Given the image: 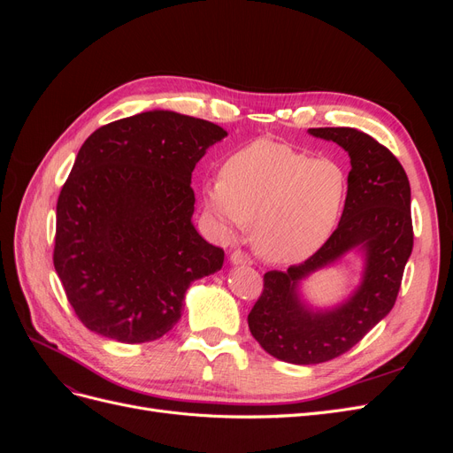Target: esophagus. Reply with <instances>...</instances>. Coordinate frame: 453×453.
Masks as SVG:
<instances>
[{
  "instance_id": "34e87169",
  "label": "esophagus",
  "mask_w": 453,
  "mask_h": 453,
  "mask_svg": "<svg viewBox=\"0 0 453 453\" xmlns=\"http://www.w3.org/2000/svg\"><path fill=\"white\" fill-rule=\"evenodd\" d=\"M230 263L232 265H253V260L248 253H243L242 250H236V251H232V255H230Z\"/></svg>"
}]
</instances>
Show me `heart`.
Returning a JSON list of instances; mask_svg holds the SVG:
<instances>
[{"label":"heart","instance_id":"heart-1","mask_svg":"<svg viewBox=\"0 0 453 453\" xmlns=\"http://www.w3.org/2000/svg\"><path fill=\"white\" fill-rule=\"evenodd\" d=\"M348 200V173L333 158H311L272 140L238 149L219 180L205 181V215L223 234L255 223L253 243L270 263L304 260L331 238Z\"/></svg>","mask_w":453,"mask_h":453}]
</instances>
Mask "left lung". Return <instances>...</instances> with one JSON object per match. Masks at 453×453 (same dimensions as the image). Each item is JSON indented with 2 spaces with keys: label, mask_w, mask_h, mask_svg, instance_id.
I'll return each instance as SVG.
<instances>
[{
  "label": "left lung",
  "mask_w": 453,
  "mask_h": 453,
  "mask_svg": "<svg viewBox=\"0 0 453 453\" xmlns=\"http://www.w3.org/2000/svg\"><path fill=\"white\" fill-rule=\"evenodd\" d=\"M315 138L348 150V200L338 228L304 263L265 273V289L248 315L253 338L272 357L318 365L340 357L395 306L412 253L410 183L388 147L355 128H310ZM351 249L365 257L362 285L331 311H313L297 293L299 281Z\"/></svg>",
  "instance_id": "1"
}]
</instances>
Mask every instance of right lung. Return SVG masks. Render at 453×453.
<instances>
[{
    "label": "right lung",
    "mask_w": 453,
    "mask_h": 453,
    "mask_svg": "<svg viewBox=\"0 0 453 453\" xmlns=\"http://www.w3.org/2000/svg\"><path fill=\"white\" fill-rule=\"evenodd\" d=\"M226 130L173 111L98 128L79 149L57 203L54 270L92 333L142 344L180 321L188 285L225 251L193 225L196 162Z\"/></svg>",
    "instance_id": "add662e5"
}]
</instances>
